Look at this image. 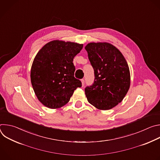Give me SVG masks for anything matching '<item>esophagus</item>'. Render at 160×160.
I'll list each match as a JSON object with an SVG mask.
<instances>
[{"mask_svg":"<svg viewBox=\"0 0 160 160\" xmlns=\"http://www.w3.org/2000/svg\"><path fill=\"white\" fill-rule=\"evenodd\" d=\"M81 82H82V86H83V85H84V84H85V80H84V79H82V80H81Z\"/></svg>","mask_w":160,"mask_h":160,"instance_id":"1","label":"esophagus"}]
</instances>
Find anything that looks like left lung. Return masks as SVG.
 <instances>
[{
    "label": "left lung",
    "mask_w": 160,
    "mask_h": 160,
    "mask_svg": "<svg viewBox=\"0 0 160 160\" xmlns=\"http://www.w3.org/2000/svg\"><path fill=\"white\" fill-rule=\"evenodd\" d=\"M94 70L93 84L85 92L90 104L108 110L121 102L130 85L128 65L122 52L107 42H91L85 48Z\"/></svg>",
    "instance_id": "8db88e82"
}]
</instances>
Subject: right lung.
I'll return each instance as SVG.
<instances>
[{
	"mask_svg": "<svg viewBox=\"0 0 160 160\" xmlns=\"http://www.w3.org/2000/svg\"><path fill=\"white\" fill-rule=\"evenodd\" d=\"M83 44L52 40L38 52L31 68V82L39 101L51 109L59 108L69 102L74 90L82 87L74 77V57Z\"/></svg>",
	"mask_w": 160,
	"mask_h": 160,
	"instance_id": "add662e5",
	"label": "right lung"
}]
</instances>
